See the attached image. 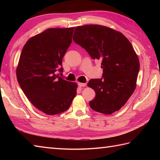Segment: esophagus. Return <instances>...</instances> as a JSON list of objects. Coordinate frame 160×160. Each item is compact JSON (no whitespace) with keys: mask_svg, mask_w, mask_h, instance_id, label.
<instances>
[{"mask_svg":"<svg viewBox=\"0 0 160 160\" xmlns=\"http://www.w3.org/2000/svg\"><path fill=\"white\" fill-rule=\"evenodd\" d=\"M78 86H79L80 87H86L87 84L86 83H82V82H78Z\"/></svg>","mask_w":160,"mask_h":160,"instance_id":"esophagus-1","label":"esophagus"}]
</instances>
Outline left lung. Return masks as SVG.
<instances>
[{
	"mask_svg": "<svg viewBox=\"0 0 160 160\" xmlns=\"http://www.w3.org/2000/svg\"><path fill=\"white\" fill-rule=\"evenodd\" d=\"M73 40L93 60L102 61V78L87 84L96 92L90 107L107 115L120 110L133 93L140 70L131 43L122 33L98 25L76 27Z\"/></svg>",
	"mask_w": 160,
	"mask_h": 160,
	"instance_id": "left-lung-1",
	"label": "left lung"
}]
</instances>
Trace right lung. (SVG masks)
Returning <instances> with one entry per match:
<instances>
[{
  "mask_svg": "<svg viewBox=\"0 0 160 160\" xmlns=\"http://www.w3.org/2000/svg\"><path fill=\"white\" fill-rule=\"evenodd\" d=\"M75 28H50L32 37L24 45L16 77L27 98L47 115L67 111L78 85L61 78L62 60L72 40Z\"/></svg>",
  "mask_w": 160,
  "mask_h": 160,
  "instance_id": "obj_1",
  "label": "right lung"
}]
</instances>
